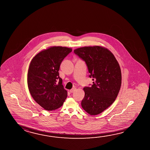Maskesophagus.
Here are the masks:
<instances>
[{"label":"esophagus","instance_id":"esophagus-1","mask_svg":"<svg viewBox=\"0 0 150 150\" xmlns=\"http://www.w3.org/2000/svg\"><path fill=\"white\" fill-rule=\"evenodd\" d=\"M76 88H73V89L69 90V92H70V93H73V92H75V91H76Z\"/></svg>","mask_w":150,"mask_h":150}]
</instances>
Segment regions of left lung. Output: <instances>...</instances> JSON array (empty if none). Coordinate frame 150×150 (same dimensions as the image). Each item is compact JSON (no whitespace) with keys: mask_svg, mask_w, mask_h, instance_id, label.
<instances>
[{"mask_svg":"<svg viewBox=\"0 0 150 150\" xmlns=\"http://www.w3.org/2000/svg\"><path fill=\"white\" fill-rule=\"evenodd\" d=\"M74 53L86 64L92 86L85 87L81 107L91 115L102 113L115 100L121 88V68L113 53L100 46H85Z\"/></svg>","mask_w":150,"mask_h":150,"instance_id":"8db88e82","label":"left lung"}]
</instances>
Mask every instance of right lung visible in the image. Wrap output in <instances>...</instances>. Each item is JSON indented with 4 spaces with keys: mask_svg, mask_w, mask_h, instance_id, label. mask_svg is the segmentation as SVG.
<instances>
[{
    "mask_svg": "<svg viewBox=\"0 0 150 150\" xmlns=\"http://www.w3.org/2000/svg\"><path fill=\"white\" fill-rule=\"evenodd\" d=\"M71 51V48L51 46L37 53L30 63L28 89L36 102L46 110L61 108L67 98L58 71L64 58Z\"/></svg>",
    "mask_w": 150,
    "mask_h": 150,
    "instance_id": "right-lung-1",
    "label": "right lung"
}]
</instances>
